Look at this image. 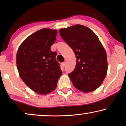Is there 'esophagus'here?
Instances as JSON below:
<instances>
[{"instance_id":"34e87169","label":"esophagus","mask_w":126,"mask_h":126,"mask_svg":"<svg viewBox=\"0 0 126 126\" xmlns=\"http://www.w3.org/2000/svg\"><path fill=\"white\" fill-rule=\"evenodd\" d=\"M61 65H62V66H63V67L64 68V67L65 66V65H66V63H65V62H63V63H61Z\"/></svg>"}]
</instances>
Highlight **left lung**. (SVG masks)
<instances>
[{
  "label": "left lung",
  "mask_w": 126,
  "mask_h": 126,
  "mask_svg": "<svg viewBox=\"0 0 126 126\" xmlns=\"http://www.w3.org/2000/svg\"><path fill=\"white\" fill-rule=\"evenodd\" d=\"M59 33L77 58L75 69L68 74L74 86L84 92L94 91L102 84L108 69L106 51L98 37L80 25L62 29Z\"/></svg>",
  "instance_id": "left-lung-1"
}]
</instances>
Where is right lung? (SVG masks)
I'll use <instances>...</instances> for the list:
<instances>
[{
  "label": "right lung",
  "mask_w": 126,
  "mask_h": 126,
  "mask_svg": "<svg viewBox=\"0 0 126 126\" xmlns=\"http://www.w3.org/2000/svg\"><path fill=\"white\" fill-rule=\"evenodd\" d=\"M57 30L42 29L24 41L16 54V65L23 82L37 94L54 91L62 75L57 52L50 47L56 41Z\"/></svg>",
  "instance_id": "1"
}]
</instances>
